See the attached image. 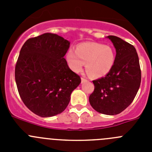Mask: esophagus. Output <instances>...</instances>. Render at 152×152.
<instances>
[{
  "label": "esophagus",
  "mask_w": 152,
  "mask_h": 152,
  "mask_svg": "<svg viewBox=\"0 0 152 152\" xmlns=\"http://www.w3.org/2000/svg\"><path fill=\"white\" fill-rule=\"evenodd\" d=\"M87 81H88V80H87V79H85L84 77H81V83L87 82Z\"/></svg>",
  "instance_id": "obj_1"
}]
</instances>
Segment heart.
Wrapping results in <instances>:
<instances>
[{"label": "heart", "instance_id": "heart-1", "mask_svg": "<svg viewBox=\"0 0 152 152\" xmlns=\"http://www.w3.org/2000/svg\"><path fill=\"white\" fill-rule=\"evenodd\" d=\"M116 55L110 45L97 42L79 44L76 50L69 49L66 53V60L70 68L79 73L86 62V70L92 77H104L112 70Z\"/></svg>", "mask_w": 152, "mask_h": 152}]
</instances>
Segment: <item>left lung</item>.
Listing matches in <instances>:
<instances>
[{
    "instance_id": "8db88e82",
    "label": "left lung",
    "mask_w": 152,
    "mask_h": 152,
    "mask_svg": "<svg viewBox=\"0 0 152 152\" xmlns=\"http://www.w3.org/2000/svg\"><path fill=\"white\" fill-rule=\"evenodd\" d=\"M116 49L112 70L105 77L93 80L94 91L90 95L91 107L98 113L116 115L133 101L141 84L139 56L135 47L115 36H108Z\"/></svg>"
}]
</instances>
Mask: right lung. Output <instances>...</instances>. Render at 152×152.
Listing matches in <instances>:
<instances>
[{"label":"right lung","instance_id":"add662e5","mask_svg":"<svg viewBox=\"0 0 152 152\" xmlns=\"http://www.w3.org/2000/svg\"><path fill=\"white\" fill-rule=\"evenodd\" d=\"M69 45L61 36L46 33L29 39L21 48L15 68L17 90L26 107L41 117L62 113L80 84L64 58Z\"/></svg>","mask_w":152,"mask_h":152}]
</instances>
